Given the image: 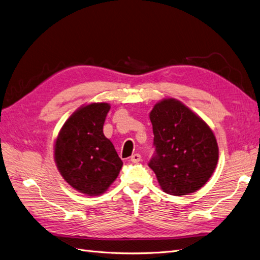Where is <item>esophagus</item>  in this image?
I'll list each match as a JSON object with an SVG mask.
<instances>
[{"instance_id": "1", "label": "esophagus", "mask_w": 260, "mask_h": 260, "mask_svg": "<svg viewBox=\"0 0 260 260\" xmlns=\"http://www.w3.org/2000/svg\"><path fill=\"white\" fill-rule=\"evenodd\" d=\"M130 160H131V162H134V163H138V162H140V161H141V155L139 154V153H135V154H132V155H131V157H130Z\"/></svg>"}]
</instances>
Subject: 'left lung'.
Segmentation results:
<instances>
[{"label":"left lung","mask_w":260,"mask_h":260,"mask_svg":"<svg viewBox=\"0 0 260 260\" xmlns=\"http://www.w3.org/2000/svg\"><path fill=\"white\" fill-rule=\"evenodd\" d=\"M154 155L149 162L164 192L194 193L210 180L218 161V145L210 126L181 101L168 98L150 112Z\"/></svg>","instance_id":"1"}]
</instances>
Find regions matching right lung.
<instances>
[{
	"mask_svg": "<svg viewBox=\"0 0 260 260\" xmlns=\"http://www.w3.org/2000/svg\"><path fill=\"white\" fill-rule=\"evenodd\" d=\"M109 110L107 103L80 107L67 119L55 142V162L59 173L72 187L89 196L106 192L123 164L104 135Z\"/></svg>",
	"mask_w": 260,
	"mask_h": 260,
	"instance_id": "add662e5",
	"label": "right lung"
}]
</instances>
